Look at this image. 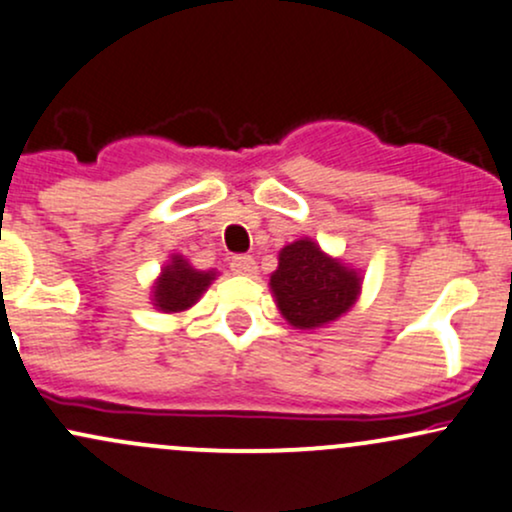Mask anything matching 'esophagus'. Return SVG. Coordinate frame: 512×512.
Segmentation results:
<instances>
[{
    "instance_id": "34e87169",
    "label": "esophagus",
    "mask_w": 512,
    "mask_h": 512,
    "mask_svg": "<svg viewBox=\"0 0 512 512\" xmlns=\"http://www.w3.org/2000/svg\"><path fill=\"white\" fill-rule=\"evenodd\" d=\"M231 269L236 274H255L257 264L250 255H236V257H231Z\"/></svg>"
}]
</instances>
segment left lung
Instances as JSON below:
<instances>
[{
  "label": "left lung",
  "mask_w": 512,
  "mask_h": 512,
  "mask_svg": "<svg viewBox=\"0 0 512 512\" xmlns=\"http://www.w3.org/2000/svg\"><path fill=\"white\" fill-rule=\"evenodd\" d=\"M281 315L298 330L337 320L361 289L354 269L332 260L313 240H296L279 252V269L269 279Z\"/></svg>",
  "instance_id": "obj_1"
}]
</instances>
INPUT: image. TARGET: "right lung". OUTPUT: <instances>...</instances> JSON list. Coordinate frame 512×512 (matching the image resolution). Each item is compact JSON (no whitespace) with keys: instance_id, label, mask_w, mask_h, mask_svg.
Here are the masks:
<instances>
[{"instance_id":"obj_1","label":"right lung","mask_w":512,"mask_h":512,"mask_svg":"<svg viewBox=\"0 0 512 512\" xmlns=\"http://www.w3.org/2000/svg\"><path fill=\"white\" fill-rule=\"evenodd\" d=\"M214 276V272H197L180 255H175L154 286L156 308H161L163 313H180V310L190 308L207 291Z\"/></svg>"}]
</instances>
